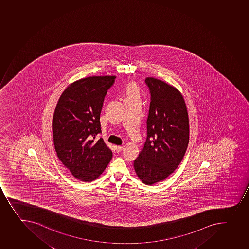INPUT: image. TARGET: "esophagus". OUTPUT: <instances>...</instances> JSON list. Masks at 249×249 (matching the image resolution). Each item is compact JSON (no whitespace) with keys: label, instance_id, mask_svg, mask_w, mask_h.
<instances>
[{"label":"esophagus","instance_id":"obj_1","mask_svg":"<svg viewBox=\"0 0 249 249\" xmlns=\"http://www.w3.org/2000/svg\"><path fill=\"white\" fill-rule=\"evenodd\" d=\"M115 148H116V152L117 153L121 152V151H122V150H123V147L121 146V145H116Z\"/></svg>","mask_w":249,"mask_h":249}]
</instances>
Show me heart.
Listing matches in <instances>:
<instances>
[{"instance_id":"b5f03b06","label":"heart","mask_w":249,"mask_h":249,"mask_svg":"<svg viewBox=\"0 0 249 249\" xmlns=\"http://www.w3.org/2000/svg\"><path fill=\"white\" fill-rule=\"evenodd\" d=\"M125 99H140V89L134 82L126 85L124 89Z\"/></svg>"}]
</instances>
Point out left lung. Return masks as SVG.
<instances>
[{
	"instance_id": "left-lung-1",
	"label": "left lung",
	"mask_w": 249,
	"mask_h": 249,
	"mask_svg": "<svg viewBox=\"0 0 249 249\" xmlns=\"http://www.w3.org/2000/svg\"><path fill=\"white\" fill-rule=\"evenodd\" d=\"M145 82L150 94L146 140L133 167L139 179L151 185L164 180L181 162L189 141V123L178 89L154 77H146Z\"/></svg>"
}]
</instances>
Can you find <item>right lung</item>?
Segmentation results:
<instances>
[{"mask_svg": "<svg viewBox=\"0 0 249 249\" xmlns=\"http://www.w3.org/2000/svg\"><path fill=\"white\" fill-rule=\"evenodd\" d=\"M115 76L85 77L70 85L59 99L53 120L55 150L65 167L82 181L103 173L112 158L103 138L100 113Z\"/></svg>", "mask_w": 249, "mask_h": 249, "instance_id": "right-lung-1", "label": "right lung"}]
</instances>
